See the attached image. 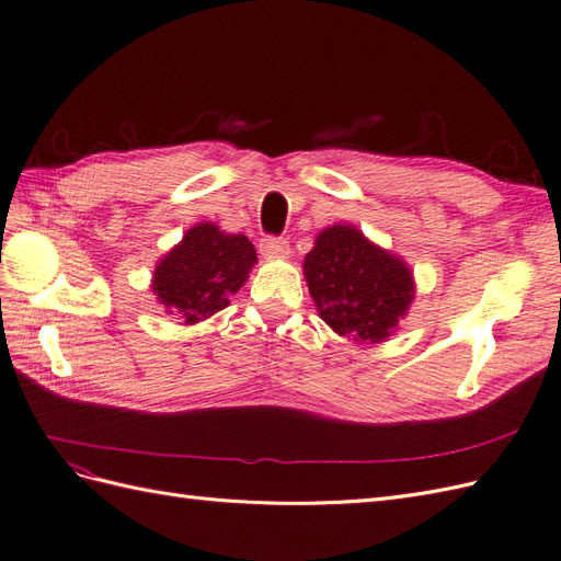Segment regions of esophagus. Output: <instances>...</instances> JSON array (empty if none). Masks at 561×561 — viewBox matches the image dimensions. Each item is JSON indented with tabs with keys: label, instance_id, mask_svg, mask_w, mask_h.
<instances>
[{
	"label": "esophagus",
	"instance_id": "obj_1",
	"mask_svg": "<svg viewBox=\"0 0 561 561\" xmlns=\"http://www.w3.org/2000/svg\"><path fill=\"white\" fill-rule=\"evenodd\" d=\"M260 250L264 257H287L290 254V243L280 239V236H266L260 243Z\"/></svg>",
	"mask_w": 561,
	"mask_h": 561
}]
</instances>
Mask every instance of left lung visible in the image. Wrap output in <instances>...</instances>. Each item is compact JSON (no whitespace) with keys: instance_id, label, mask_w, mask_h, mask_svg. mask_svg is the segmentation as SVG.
<instances>
[{"instance_id":"1","label":"left lung","mask_w":561,"mask_h":561,"mask_svg":"<svg viewBox=\"0 0 561 561\" xmlns=\"http://www.w3.org/2000/svg\"><path fill=\"white\" fill-rule=\"evenodd\" d=\"M304 276L320 318L355 342H383L414 297L410 268L344 225L318 236Z\"/></svg>"}]
</instances>
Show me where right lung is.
Instances as JSON below:
<instances>
[{
	"instance_id": "obj_1",
	"label": "right lung",
	"mask_w": 561,
	"mask_h": 561,
	"mask_svg": "<svg viewBox=\"0 0 561 561\" xmlns=\"http://www.w3.org/2000/svg\"><path fill=\"white\" fill-rule=\"evenodd\" d=\"M254 262L257 252L243 233H225L203 222L159 262L151 287L168 313L190 325L229 307V297L239 293Z\"/></svg>"
}]
</instances>
